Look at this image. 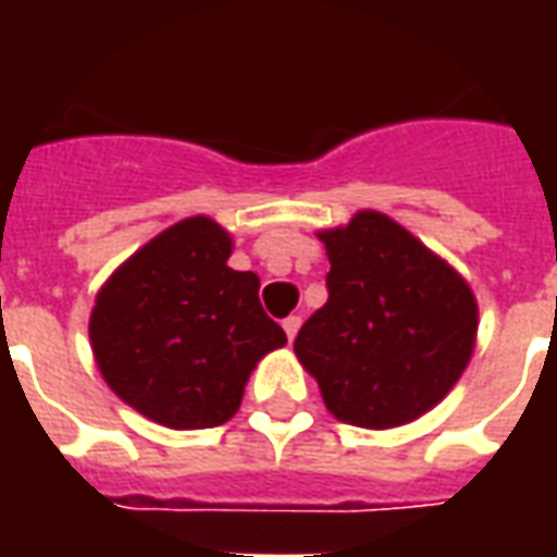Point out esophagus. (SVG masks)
<instances>
[{
  "label": "esophagus",
  "mask_w": 557,
  "mask_h": 557,
  "mask_svg": "<svg viewBox=\"0 0 557 557\" xmlns=\"http://www.w3.org/2000/svg\"><path fill=\"white\" fill-rule=\"evenodd\" d=\"M298 327H301V315H289V319H283V331H286L289 343L295 339V334H298Z\"/></svg>",
  "instance_id": "34e87169"
}]
</instances>
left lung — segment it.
<instances>
[{"mask_svg":"<svg viewBox=\"0 0 557 557\" xmlns=\"http://www.w3.org/2000/svg\"><path fill=\"white\" fill-rule=\"evenodd\" d=\"M327 301L295 337L334 418L387 430L430 411L474 351L478 304L454 268L379 211L319 232Z\"/></svg>","mask_w":557,"mask_h":557,"instance_id":"1","label":"left lung"}]
</instances>
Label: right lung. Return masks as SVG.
Masks as SVG:
<instances>
[{"instance_id": "add662e5", "label": "right lung", "mask_w": 557, "mask_h": 557, "mask_svg": "<svg viewBox=\"0 0 557 557\" xmlns=\"http://www.w3.org/2000/svg\"><path fill=\"white\" fill-rule=\"evenodd\" d=\"M230 232L187 218L107 280L89 319L107 385L172 430L220 426L238 411L256 361L286 343L253 271H232Z\"/></svg>"}]
</instances>
